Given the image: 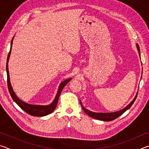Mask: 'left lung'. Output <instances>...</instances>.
Segmentation results:
<instances>
[{"label": "left lung", "instance_id": "1", "mask_svg": "<svg viewBox=\"0 0 149 149\" xmlns=\"http://www.w3.org/2000/svg\"><path fill=\"white\" fill-rule=\"evenodd\" d=\"M136 45H137V48L138 51L140 52L139 47L138 44H136ZM139 55H140V53H139ZM137 94H138V93H137ZM137 94L136 95L135 97L134 98V99L132 100V102H131L130 104H128L127 107L123 108V109H122V110H120V111H118V112H112V113L93 112H91V111H90L89 110L86 109V108H85L84 107V106L82 105L81 101H80V104H81V108H83V110H84V112L86 113V114L88 116H89L90 117H91L93 118H95V119H96V120L105 121V122H110V121H112V120H114L115 119H116L117 118L120 116L121 115L123 114V113H124L126 110L129 109V108H130V107H132V104H133V102H135L136 98H137Z\"/></svg>", "mask_w": 149, "mask_h": 149}]
</instances>
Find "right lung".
Wrapping results in <instances>:
<instances>
[{
	"label": "right lung",
	"instance_id": "1",
	"mask_svg": "<svg viewBox=\"0 0 149 149\" xmlns=\"http://www.w3.org/2000/svg\"><path fill=\"white\" fill-rule=\"evenodd\" d=\"M14 37L12 38V42H11V47H10V50L8 57H7V62H6V72H7V83H8V88L10 94L12 99L14 100V101L16 103V104L19 106V107L22 108V110L25 111L27 114L33 116H47L48 114L52 113L54 110L55 108H56L58 101L59 97L60 95V93H61L62 91L64 89V87L68 83L70 80L72 79L70 78V79H68L65 80L61 83V84L60 85L58 91L57 95L55 97L54 101L52 102L51 104L47 106H42V105H33V104H27V103L24 102L22 101V100L18 99V97H17L15 94L13 89H12L10 82V77H9V72H8V60L10 58V55L11 53V49H12V42H13Z\"/></svg>",
	"mask_w": 149,
	"mask_h": 149
}]
</instances>
